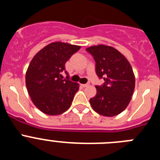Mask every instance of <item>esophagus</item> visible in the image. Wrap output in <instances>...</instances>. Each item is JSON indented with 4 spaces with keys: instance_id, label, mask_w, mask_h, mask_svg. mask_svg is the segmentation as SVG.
Instances as JSON below:
<instances>
[{
    "instance_id": "34e87169",
    "label": "esophagus",
    "mask_w": 160,
    "mask_h": 160,
    "mask_svg": "<svg viewBox=\"0 0 160 160\" xmlns=\"http://www.w3.org/2000/svg\"><path fill=\"white\" fill-rule=\"evenodd\" d=\"M81 86L82 87H89V84H81Z\"/></svg>"
}]
</instances>
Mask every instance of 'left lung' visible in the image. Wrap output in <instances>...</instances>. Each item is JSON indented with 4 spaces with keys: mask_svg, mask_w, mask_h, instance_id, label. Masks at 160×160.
<instances>
[{
    "mask_svg": "<svg viewBox=\"0 0 160 160\" xmlns=\"http://www.w3.org/2000/svg\"><path fill=\"white\" fill-rule=\"evenodd\" d=\"M96 62V73L105 83L95 87L97 94L90 98L93 110L102 116L122 113L132 98L135 78L132 67L123 54L112 46L98 45L87 48Z\"/></svg>",
    "mask_w": 160,
    "mask_h": 160,
    "instance_id": "8db88e82",
    "label": "left lung"
}]
</instances>
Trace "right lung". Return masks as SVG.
<instances>
[{
    "mask_svg": "<svg viewBox=\"0 0 160 160\" xmlns=\"http://www.w3.org/2000/svg\"><path fill=\"white\" fill-rule=\"evenodd\" d=\"M80 48L65 42H52L37 53L29 63L25 84L32 102L44 114L58 115L71 106L79 84L62 79L61 72Z\"/></svg>",
    "mask_w": 160,
    "mask_h": 160,
    "instance_id": "right-lung-1",
    "label": "right lung"
}]
</instances>
